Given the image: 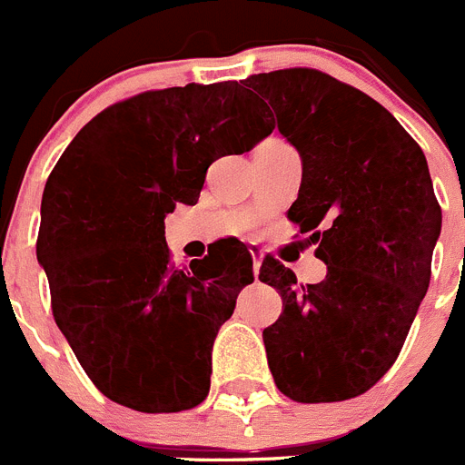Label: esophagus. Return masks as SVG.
I'll return each instance as SVG.
<instances>
[{
  "mask_svg": "<svg viewBox=\"0 0 465 465\" xmlns=\"http://www.w3.org/2000/svg\"><path fill=\"white\" fill-rule=\"evenodd\" d=\"M252 252V258H253V277L258 279V274H261V262H262V252L258 249V246H252L249 249Z\"/></svg>",
  "mask_w": 465,
  "mask_h": 465,
  "instance_id": "obj_1",
  "label": "esophagus"
}]
</instances>
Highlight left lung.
I'll return each instance as SVG.
<instances>
[{
    "label": "left lung",
    "mask_w": 465,
    "mask_h": 465,
    "mask_svg": "<svg viewBox=\"0 0 465 465\" xmlns=\"http://www.w3.org/2000/svg\"><path fill=\"white\" fill-rule=\"evenodd\" d=\"M246 85L300 153L289 219L319 244L314 256L328 270L300 286L293 270L262 261L258 277L283 302L262 331L270 372L298 402L361 396L398 359L429 291L442 212L426 155L380 102L328 74L279 69Z\"/></svg>",
    "instance_id": "left-lung-1"
}]
</instances>
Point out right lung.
I'll return each instance as SVG.
<instances>
[{"label": "right lung", "instance_id": "add662e5", "mask_svg": "<svg viewBox=\"0 0 465 465\" xmlns=\"http://www.w3.org/2000/svg\"><path fill=\"white\" fill-rule=\"evenodd\" d=\"M274 130L237 81L142 93L69 143L41 197L36 258L53 316L94 386L137 412L207 398L212 347L253 282L252 253L225 240L174 268L165 216L195 204L209 165Z\"/></svg>", "mask_w": 465, "mask_h": 465}]
</instances>
